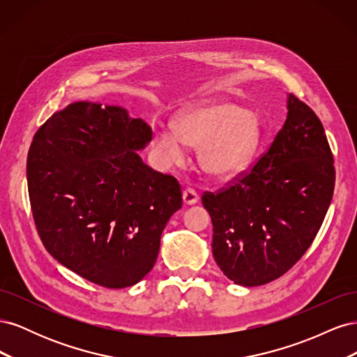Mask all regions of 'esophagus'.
Wrapping results in <instances>:
<instances>
[{
  "instance_id": "1",
  "label": "esophagus",
  "mask_w": 357,
  "mask_h": 357,
  "mask_svg": "<svg viewBox=\"0 0 357 357\" xmlns=\"http://www.w3.org/2000/svg\"><path fill=\"white\" fill-rule=\"evenodd\" d=\"M198 193L195 189H185L183 190V202L188 204V205H192V204H197L198 202Z\"/></svg>"
}]
</instances>
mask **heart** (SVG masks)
I'll use <instances>...</instances> for the list:
<instances>
[{"label": "heart", "mask_w": 357, "mask_h": 357, "mask_svg": "<svg viewBox=\"0 0 357 357\" xmlns=\"http://www.w3.org/2000/svg\"><path fill=\"white\" fill-rule=\"evenodd\" d=\"M185 144L199 149L201 168L214 178L244 171L259 144L255 113L229 101L193 107L177 116L176 131L156 126L153 150L165 165L185 162Z\"/></svg>", "instance_id": "b5f03b06"}]
</instances>
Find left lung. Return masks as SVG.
Wrapping results in <instances>:
<instances>
[{"label": "left lung", "mask_w": 357, "mask_h": 357, "mask_svg": "<svg viewBox=\"0 0 357 357\" xmlns=\"http://www.w3.org/2000/svg\"><path fill=\"white\" fill-rule=\"evenodd\" d=\"M287 117L250 171L202 205L213 222V256L235 284L262 286L282 277L314 241L335 188L325 129L294 93Z\"/></svg>", "instance_id": "obj_1"}]
</instances>
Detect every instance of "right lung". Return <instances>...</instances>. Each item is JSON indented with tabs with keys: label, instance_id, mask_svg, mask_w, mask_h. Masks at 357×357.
<instances>
[{
	"label": "right lung",
	"instance_id": "obj_1",
	"mask_svg": "<svg viewBox=\"0 0 357 357\" xmlns=\"http://www.w3.org/2000/svg\"><path fill=\"white\" fill-rule=\"evenodd\" d=\"M150 139L152 128L122 107L79 101L47 119L29 147V202L43 244L102 287L138 283L181 208L178 181L137 153Z\"/></svg>",
	"mask_w": 357,
	"mask_h": 357
}]
</instances>
